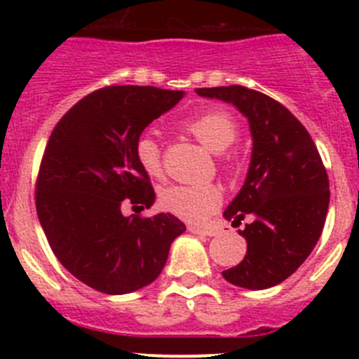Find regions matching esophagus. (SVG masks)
Returning a JSON list of instances; mask_svg holds the SVG:
<instances>
[{
	"instance_id": "esophagus-1",
	"label": "esophagus",
	"mask_w": 359,
	"mask_h": 359,
	"mask_svg": "<svg viewBox=\"0 0 359 359\" xmlns=\"http://www.w3.org/2000/svg\"><path fill=\"white\" fill-rule=\"evenodd\" d=\"M189 233L200 234V236H215V231L208 229V227H200V226H189Z\"/></svg>"
}]
</instances>
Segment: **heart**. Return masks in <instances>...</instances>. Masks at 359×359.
I'll list each match as a JSON object with an SVG mask.
<instances>
[{
	"instance_id": "heart-1",
	"label": "heart",
	"mask_w": 359,
	"mask_h": 359,
	"mask_svg": "<svg viewBox=\"0 0 359 359\" xmlns=\"http://www.w3.org/2000/svg\"><path fill=\"white\" fill-rule=\"evenodd\" d=\"M184 128L212 153L226 151L238 137L236 123L224 111L201 112L187 119ZM135 158L147 175H161V149L154 137L142 135L137 140ZM159 201L166 212L189 222H201L219 208L222 194L213 184H175L163 189Z\"/></svg>"
}]
</instances>
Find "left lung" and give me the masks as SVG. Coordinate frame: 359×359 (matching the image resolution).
Here are the masks:
<instances>
[{"label": "left lung", "instance_id": "left-lung-1", "mask_svg": "<svg viewBox=\"0 0 359 359\" xmlns=\"http://www.w3.org/2000/svg\"><path fill=\"white\" fill-rule=\"evenodd\" d=\"M196 93L233 104L248 119L247 179L224 219L233 226L253 220L238 231L247 255L222 276L236 287L266 290L292 276L316 247L330 203L327 170L302 123L271 97L238 85Z\"/></svg>", "mask_w": 359, "mask_h": 359}]
</instances>
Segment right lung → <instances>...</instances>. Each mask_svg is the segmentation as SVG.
Listing matches in <instances>:
<instances>
[{"instance_id": "1", "label": "right lung", "mask_w": 359, "mask_h": 359, "mask_svg": "<svg viewBox=\"0 0 359 359\" xmlns=\"http://www.w3.org/2000/svg\"><path fill=\"white\" fill-rule=\"evenodd\" d=\"M182 90L107 86L72 106L46 144L36 212L59 262L81 283L109 295L140 290L159 276L170 245L186 231L172 213L123 215L156 194L135 158L146 126L182 100Z\"/></svg>"}]
</instances>
